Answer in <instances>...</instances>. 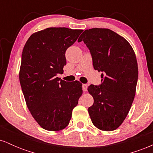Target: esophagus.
<instances>
[{"label":"esophagus","mask_w":153,"mask_h":153,"mask_svg":"<svg viewBox=\"0 0 153 153\" xmlns=\"http://www.w3.org/2000/svg\"><path fill=\"white\" fill-rule=\"evenodd\" d=\"M87 87H88V85H86V84H82V90H83V91H87Z\"/></svg>","instance_id":"1"}]
</instances>
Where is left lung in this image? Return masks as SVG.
I'll list each match as a JSON object with an SVG mask.
<instances>
[{
	"label": "left lung",
	"mask_w": 153,
	"mask_h": 153,
	"mask_svg": "<svg viewBox=\"0 0 153 153\" xmlns=\"http://www.w3.org/2000/svg\"><path fill=\"white\" fill-rule=\"evenodd\" d=\"M88 47L94 69L101 72V84L88 88L94 98L88 113L95 127L117 129L134 101L138 66L132 47L122 36L108 29H86L78 39Z\"/></svg>",
	"instance_id": "obj_1"
}]
</instances>
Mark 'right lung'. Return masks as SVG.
Returning a JSON list of instances; mask_svg holds the SVG:
<instances>
[{
  "label": "right lung",
  "mask_w": 153,
  "mask_h": 153,
  "mask_svg": "<svg viewBox=\"0 0 153 153\" xmlns=\"http://www.w3.org/2000/svg\"><path fill=\"white\" fill-rule=\"evenodd\" d=\"M83 30L50 27L28 39L22 55L19 80L29 111L41 127L59 131L69 124L82 94L78 80L67 82L57 75L66 65L67 49Z\"/></svg>",
  "instance_id": "add662e5"
}]
</instances>
